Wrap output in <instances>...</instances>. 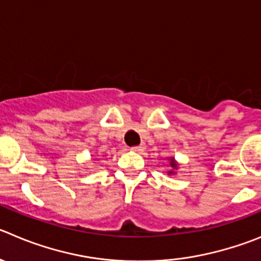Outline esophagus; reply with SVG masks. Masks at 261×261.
<instances>
[{
    "instance_id": "obj_1",
    "label": "esophagus",
    "mask_w": 261,
    "mask_h": 261,
    "mask_svg": "<svg viewBox=\"0 0 261 261\" xmlns=\"http://www.w3.org/2000/svg\"><path fill=\"white\" fill-rule=\"evenodd\" d=\"M131 149L135 150V152H143V150H144V144L136 145V147H133V148H131Z\"/></svg>"
}]
</instances>
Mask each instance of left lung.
I'll return each mask as SVG.
<instances>
[{
	"mask_svg": "<svg viewBox=\"0 0 261 261\" xmlns=\"http://www.w3.org/2000/svg\"><path fill=\"white\" fill-rule=\"evenodd\" d=\"M171 166L172 167H176V164H175V162H174V160H171ZM169 174H171V171H170Z\"/></svg>",
	"mask_w": 261,
	"mask_h": 261,
	"instance_id": "8db88e82",
	"label": "left lung"
}]
</instances>
